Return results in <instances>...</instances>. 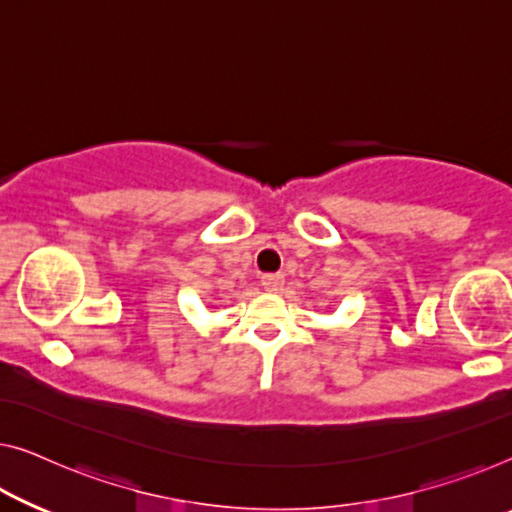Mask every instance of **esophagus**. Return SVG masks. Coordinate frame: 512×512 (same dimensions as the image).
Masks as SVG:
<instances>
[{"mask_svg":"<svg viewBox=\"0 0 512 512\" xmlns=\"http://www.w3.org/2000/svg\"><path fill=\"white\" fill-rule=\"evenodd\" d=\"M282 285H285V278L280 273H266V276H262V287L266 292H280Z\"/></svg>","mask_w":512,"mask_h":512,"instance_id":"1","label":"esophagus"}]
</instances>
